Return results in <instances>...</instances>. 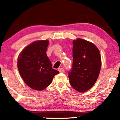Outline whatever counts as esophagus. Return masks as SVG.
Masks as SVG:
<instances>
[{
  "instance_id": "obj_1",
  "label": "esophagus",
  "mask_w": 120,
  "mask_h": 120,
  "mask_svg": "<svg viewBox=\"0 0 120 120\" xmlns=\"http://www.w3.org/2000/svg\"><path fill=\"white\" fill-rule=\"evenodd\" d=\"M60 73H64V69L63 68H59L58 69Z\"/></svg>"
}]
</instances>
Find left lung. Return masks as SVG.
<instances>
[{
    "label": "left lung",
    "instance_id": "1",
    "mask_svg": "<svg viewBox=\"0 0 120 120\" xmlns=\"http://www.w3.org/2000/svg\"><path fill=\"white\" fill-rule=\"evenodd\" d=\"M73 65L69 73L70 84L83 93L90 90L97 81L101 66L100 51L93 43L81 38L73 41Z\"/></svg>",
    "mask_w": 120,
    "mask_h": 120
}]
</instances>
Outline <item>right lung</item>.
<instances>
[{
  "mask_svg": "<svg viewBox=\"0 0 120 120\" xmlns=\"http://www.w3.org/2000/svg\"><path fill=\"white\" fill-rule=\"evenodd\" d=\"M49 40L34 41L25 47L18 56L17 68L21 76L31 89L42 91L51 83L59 71L52 69L46 54Z\"/></svg>",
  "mask_w": 120,
  "mask_h": 120,
  "instance_id": "add662e5",
  "label": "right lung"
}]
</instances>
